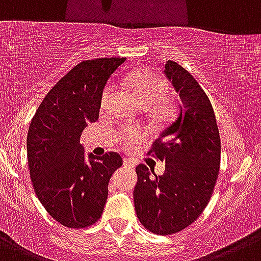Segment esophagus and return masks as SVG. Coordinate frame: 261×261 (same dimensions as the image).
Wrapping results in <instances>:
<instances>
[{
  "instance_id": "obj_1",
  "label": "esophagus",
  "mask_w": 261,
  "mask_h": 261,
  "mask_svg": "<svg viewBox=\"0 0 261 261\" xmlns=\"http://www.w3.org/2000/svg\"><path fill=\"white\" fill-rule=\"evenodd\" d=\"M123 165L128 166V168H135V163L132 160H129V159L124 158L123 159Z\"/></svg>"
}]
</instances>
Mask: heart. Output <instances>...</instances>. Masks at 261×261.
I'll return each mask as SVG.
<instances>
[{
    "mask_svg": "<svg viewBox=\"0 0 261 261\" xmlns=\"http://www.w3.org/2000/svg\"><path fill=\"white\" fill-rule=\"evenodd\" d=\"M125 82L129 89L135 93L137 100L143 106H152L160 115H166L169 113L172 105L170 101L163 96L166 91V82L161 76L145 70L133 71L126 76ZM114 91L115 86L113 83H109L103 87L100 100L102 110L108 109L110 105ZM146 136L147 132L142 126H124L119 132L118 140L123 150L133 151Z\"/></svg>",
    "mask_w": 261,
    "mask_h": 261,
    "instance_id": "heart-1",
    "label": "heart"
}]
</instances>
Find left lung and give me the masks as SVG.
<instances>
[{
	"mask_svg": "<svg viewBox=\"0 0 261 261\" xmlns=\"http://www.w3.org/2000/svg\"><path fill=\"white\" fill-rule=\"evenodd\" d=\"M164 73L180 101L147 155L165 161V173L152 175L140 164L133 200L141 224L166 236L192 224L207 206L219 175L220 136L212 102L192 74L172 60Z\"/></svg>",
	"mask_w": 261,
	"mask_h": 261,
	"instance_id": "1",
	"label": "left lung"
}]
</instances>
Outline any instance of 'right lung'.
<instances>
[{"label": "right lung", "mask_w": 261, "mask_h": 261, "mask_svg": "<svg viewBox=\"0 0 261 261\" xmlns=\"http://www.w3.org/2000/svg\"><path fill=\"white\" fill-rule=\"evenodd\" d=\"M125 58L84 60L55 84L37 109L27 137L32 185L46 212L68 228H87L101 218L118 152L84 160L81 136L98 119L101 93Z\"/></svg>", "instance_id": "1"}]
</instances>
